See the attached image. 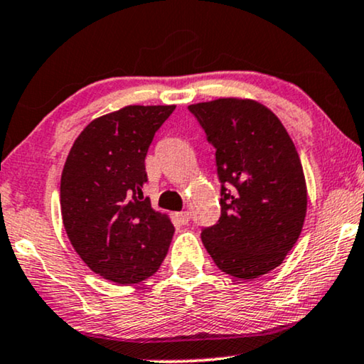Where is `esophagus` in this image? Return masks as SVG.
Instances as JSON below:
<instances>
[{
  "label": "esophagus",
  "instance_id": "34e87169",
  "mask_svg": "<svg viewBox=\"0 0 364 364\" xmlns=\"http://www.w3.org/2000/svg\"><path fill=\"white\" fill-rule=\"evenodd\" d=\"M177 218H178V222L182 223V225H187V223L191 222V213H188V212H178Z\"/></svg>",
  "mask_w": 364,
  "mask_h": 364
}]
</instances>
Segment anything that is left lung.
Wrapping results in <instances>:
<instances>
[{
  "instance_id": "8db88e82",
  "label": "left lung",
  "mask_w": 364,
  "mask_h": 364,
  "mask_svg": "<svg viewBox=\"0 0 364 364\" xmlns=\"http://www.w3.org/2000/svg\"><path fill=\"white\" fill-rule=\"evenodd\" d=\"M215 147L222 213L202 242L228 275L253 280L285 260L306 215V182L295 144L275 114L253 99L188 106Z\"/></svg>"
}]
</instances>
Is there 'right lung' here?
<instances>
[{"instance_id": "add662e5", "label": "right lung", "mask_w": 364, "mask_h": 364, "mask_svg": "<svg viewBox=\"0 0 364 364\" xmlns=\"http://www.w3.org/2000/svg\"><path fill=\"white\" fill-rule=\"evenodd\" d=\"M176 106H126L94 119L68 154L61 215L82 262L109 282L131 285L154 275L173 225L144 198L146 156Z\"/></svg>"}]
</instances>
